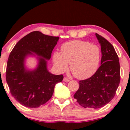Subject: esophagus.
Here are the masks:
<instances>
[{"label": "esophagus", "instance_id": "obj_1", "mask_svg": "<svg viewBox=\"0 0 130 130\" xmlns=\"http://www.w3.org/2000/svg\"><path fill=\"white\" fill-rule=\"evenodd\" d=\"M63 80L64 82H69L70 81L69 79H68V78H67V77H64Z\"/></svg>", "mask_w": 130, "mask_h": 130}]
</instances>
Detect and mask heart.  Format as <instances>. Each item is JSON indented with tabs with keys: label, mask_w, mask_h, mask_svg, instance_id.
<instances>
[{
	"label": "heart",
	"mask_w": 130,
	"mask_h": 130,
	"mask_svg": "<svg viewBox=\"0 0 130 130\" xmlns=\"http://www.w3.org/2000/svg\"><path fill=\"white\" fill-rule=\"evenodd\" d=\"M101 59V50L96 44L87 41L73 40L64 43L61 53L56 52L53 62L58 71H66L68 64L76 77L86 79L96 72Z\"/></svg>",
	"instance_id": "1"
}]
</instances>
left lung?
<instances>
[{
  "label": "left lung",
  "instance_id": "8db88e82",
  "mask_svg": "<svg viewBox=\"0 0 130 130\" xmlns=\"http://www.w3.org/2000/svg\"><path fill=\"white\" fill-rule=\"evenodd\" d=\"M101 46V66L95 73L79 80V87L74 95L77 102L85 108H100L114 97L120 80V68L114 47L107 40L95 34Z\"/></svg>",
  "mask_w": 130,
  "mask_h": 130
}]
</instances>
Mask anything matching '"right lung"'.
<instances>
[{
  "label": "right lung",
  "mask_w": 130,
  "mask_h": 130,
  "mask_svg": "<svg viewBox=\"0 0 130 130\" xmlns=\"http://www.w3.org/2000/svg\"><path fill=\"white\" fill-rule=\"evenodd\" d=\"M59 37L44 35L39 31L27 34L16 43L9 56L6 80L11 95L27 108H38L53 96L57 83L62 82V74H51L47 68L53 49ZM35 53L39 63L33 70H27L25 59Z\"/></svg>",
  "instance_id": "add662e5"
}]
</instances>
